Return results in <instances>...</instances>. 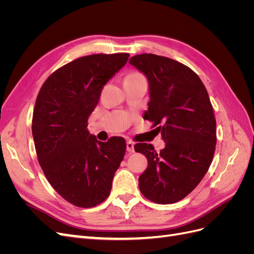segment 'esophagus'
Wrapping results in <instances>:
<instances>
[{
    "instance_id": "34e87169",
    "label": "esophagus",
    "mask_w": 254,
    "mask_h": 254,
    "mask_svg": "<svg viewBox=\"0 0 254 254\" xmlns=\"http://www.w3.org/2000/svg\"><path fill=\"white\" fill-rule=\"evenodd\" d=\"M126 146H127V150L129 152H134V144L131 141H128L126 143Z\"/></svg>"
}]
</instances>
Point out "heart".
I'll return each mask as SVG.
<instances>
[{
  "label": "heart",
  "instance_id": "b5f03b06",
  "mask_svg": "<svg viewBox=\"0 0 254 254\" xmlns=\"http://www.w3.org/2000/svg\"><path fill=\"white\" fill-rule=\"evenodd\" d=\"M127 77H143V76L140 73H130L126 76L125 78H127Z\"/></svg>",
  "mask_w": 254,
  "mask_h": 254
}]
</instances>
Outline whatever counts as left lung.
Segmentation results:
<instances>
[{
    "label": "left lung",
    "mask_w": 254,
    "mask_h": 254,
    "mask_svg": "<svg viewBox=\"0 0 254 254\" xmlns=\"http://www.w3.org/2000/svg\"><path fill=\"white\" fill-rule=\"evenodd\" d=\"M129 64L148 79L150 101L144 119L165 142L159 152L151 144L134 145L148 161L139 188L153 202L175 203L198 186L212 163L216 121L210 97L199 76L174 59L141 54Z\"/></svg>",
    "instance_id": "1"
}]
</instances>
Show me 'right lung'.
<instances>
[{
    "mask_svg": "<svg viewBox=\"0 0 254 254\" xmlns=\"http://www.w3.org/2000/svg\"><path fill=\"white\" fill-rule=\"evenodd\" d=\"M129 54H95L61 66L37 96L32 131L38 161L57 193L79 207H92L110 195L126 142L90 134L88 119L105 84L124 66Z\"/></svg>",
    "mask_w": 254,
    "mask_h": 254,
    "instance_id": "add662e5",
    "label": "right lung"
}]
</instances>
